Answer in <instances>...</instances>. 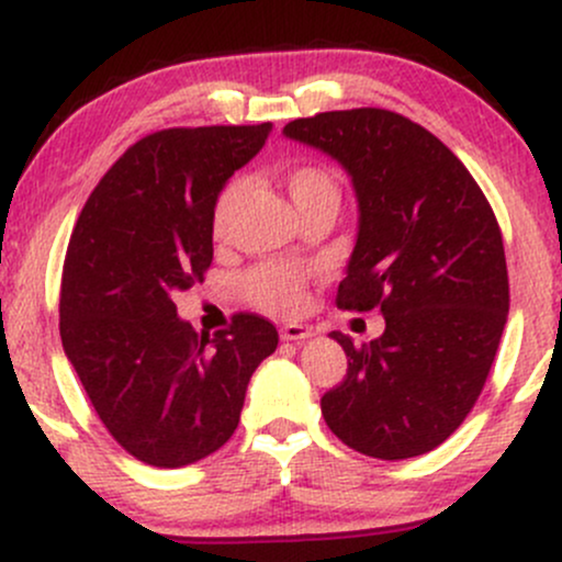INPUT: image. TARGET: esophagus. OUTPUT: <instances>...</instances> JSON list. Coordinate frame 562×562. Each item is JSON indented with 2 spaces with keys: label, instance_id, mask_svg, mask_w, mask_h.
Here are the masks:
<instances>
[{
  "label": "esophagus",
  "instance_id": "esophagus-1",
  "mask_svg": "<svg viewBox=\"0 0 562 562\" xmlns=\"http://www.w3.org/2000/svg\"><path fill=\"white\" fill-rule=\"evenodd\" d=\"M282 340H306L312 338V327L306 325H285L282 327Z\"/></svg>",
  "mask_w": 562,
  "mask_h": 562
}]
</instances>
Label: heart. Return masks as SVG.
Segmentation results:
<instances>
[{"instance_id": "obj_1", "label": "heart", "mask_w": 562, "mask_h": 562, "mask_svg": "<svg viewBox=\"0 0 562 562\" xmlns=\"http://www.w3.org/2000/svg\"><path fill=\"white\" fill-rule=\"evenodd\" d=\"M243 190L245 182L240 177L229 179L218 190L214 209H211V232H214V237H224L229 232L232 218H235L237 205H240ZM285 190L295 209H299V214L319 203H330V200L338 203L340 200L338 179L322 164H299L288 169ZM308 280H312V272L301 267V263L263 261L243 274L240 288L259 308L288 317V314L301 312L303 303H306Z\"/></svg>"}]
</instances>
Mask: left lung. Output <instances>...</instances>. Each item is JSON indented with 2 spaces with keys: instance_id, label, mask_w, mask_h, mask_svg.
<instances>
[{
  "instance_id": "obj_1",
  "label": "left lung",
  "mask_w": 562,
  "mask_h": 562,
  "mask_svg": "<svg viewBox=\"0 0 562 562\" xmlns=\"http://www.w3.org/2000/svg\"><path fill=\"white\" fill-rule=\"evenodd\" d=\"M285 134L351 173L359 235L335 303L385 319L370 344L333 333L348 370L322 396L327 428L375 460L425 454L465 423L505 330L509 282L492 205L436 134L393 111L317 113Z\"/></svg>"
}]
</instances>
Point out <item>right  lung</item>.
Listing matches in <instances>:
<instances>
[{
    "label": "right lung",
    "mask_w": 562,
    "mask_h": 562,
    "mask_svg": "<svg viewBox=\"0 0 562 562\" xmlns=\"http://www.w3.org/2000/svg\"><path fill=\"white\" fill-rule=\"evenodd\" d=\"M269 128L147 134L97 182L70 235L63 348L108 434L145 465L182 468L222 449L250 375L280 340L272 322L250 312L214 338L198 335L173 303L205 280L214 200Z\"/></svg>",
    "instance_id": "right-lung-1"
}]
</instances>
